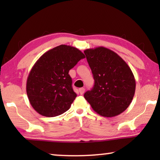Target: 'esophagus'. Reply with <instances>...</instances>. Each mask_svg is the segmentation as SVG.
<instances>
[{"label":"esophagus","mask_w":160,"mask_h":160,"mask_svg":"<svg viewBox=\"0 0 160 160\" xmlns=\"http://www.w3.org/2000/svg\"><path fill=\"white\" fill-rule=\"evenodd\" d=\"M85 88H80L79 89V92H80V94H84V92H85Z\"/></svg>","instance_id":"1"}]
</instances>
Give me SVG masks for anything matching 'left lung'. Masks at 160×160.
<instances>
[{"label": "left lung", "instance_id": "1", "mask_svg": "<svg viewBox=\"0 0 160 160\" xmlns=\"http://www.w3.org/2000/svg\"><path fill=\"white\" fill-rule=\"evenodd\" d=\"M92 70L94 85L84 94L94 112L113 117L129 107L135 91L132 70L114 51L99 47L84 51Z\"/></svg>", "mask_w": 160, "mask_h": 160}]
</instances>
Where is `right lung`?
Returning <instances> with one entry per match:
<instances>
[{
    "label": "right lung",
    "instance_id": "1",
    "mask_svg": "<svg viewBox=\"0 0 160 160\" xmlns=\"http://www.w3.org/2000/svg\"><path fill=\"white\" fill-rule=\"evenodd\" d=\"M84 58L85 56L77 48L62 44L38 59L26 85L29 101L37 113L53 117L70 109L77 94L72 90L68 72Z\"/></svg>",
    "mask_w": 160,
    "mask_h": 160
}]
</instances>
